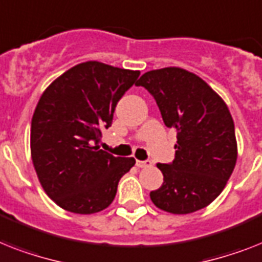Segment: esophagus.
<instances>
[{
  "instance_id": "34e87169",
  "label": "esophagus",
  "mask_w": 262,
  "mask_h": 262,
  "mask_svg": "<svg viewBox=\"0 0 262 262\" xmlns=\"http://www.w3.org/2000/svg\"><path fill=\"white\" fill-rule=\"evenodd\" d=\"M136 165L138 168H148L152 165V161L150 160H136Z\"/></svg>"
}]
</instances>
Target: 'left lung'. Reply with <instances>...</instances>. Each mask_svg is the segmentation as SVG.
<instances>
[{
	"label": "left lung",
	"mask_w": 262,
	"mask_h": 262,
	"mask_svg": "<svg viewBox=\"0 0 262 262\" xmlns=\"http://www.w3.org/2000/svg\"><path fill=\"white\" fill-rule=\"evenodd\" d=\"M136 84L155 98L165 126L178 130L175 160L157 164L164 182L150 199L172 214L206 207L222 192L237 161L226 103L205 80L178 67L145 72Z\"/></svg>",
	"instance_id": "obj_1"
}]
</instances>
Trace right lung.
I'll list each match as a JSON object with an SVG mask.
<instances>
[{
    "label": "right lung",
    "mask_w": 262,
    "mask_h": 262,
    "mask_svg": "<svg viewBox=\"0 0 262 262\" xmlns=\"http://www.w3.org/2000/svg\"><path fill=\"white\" fill-rule=\"evenodd\" d=\"M140 71L99 61L80 63L42 93L32 117L31 153L47 195L75 214L110 206L133 157H116L99 148L122 95Z\"/></svg>",
    "instance_id": "right-lung-1"
}]
</instances>
